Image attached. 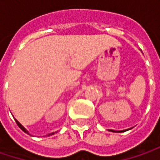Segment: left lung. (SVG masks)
I'll return each mask as SVG.
<instances>
[{
    "label": "left lung",
    "mask_w": 160,
    "mask_h": 160,
    "mask_svg": "<svg viewBox=\"0 0 160 160\" xmlns=\"http://www.w3.org/2000/svg\"><path fill=\"white\" fill-rule=\"evenodd\" d=\"M110 131H111V132H114V131H112V130H110Z\"/></svg>",
    "instance_id": "left-lung-1"
}]
</instances>
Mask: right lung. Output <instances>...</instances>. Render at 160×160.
I'll use <instances>...</instances> for the list:
<instances>
[{
	"mask_svg": "<svg viewBox=\"0 0 160 160\" xmlns=\"http://www.w3.org/2000/svg\"><path fill=\"white\" fill-rule=\"evenodd\" d=\"M16 124L18 125V127H19V128H20V129H21V130L23 131V132H25L28 133V131H27V130H26V129H25V128H24V127H23V126H22V125H21V124H20V123H19V122H18L17 120H16ZM52 134H53V132H52V133H50L49 135H52Z\"/></svg>",
	"mask_w": 160,
	"mask_h": 160,
	"instance_id": "obj_1",
	"label": "right lung"
}]
</instances>
